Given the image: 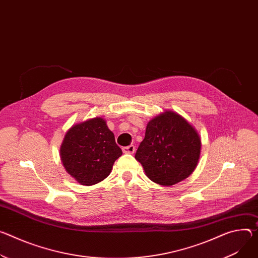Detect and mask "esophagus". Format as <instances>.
Instances as JSON below:
<instances>
[{
	"mask_svg": "<svg viewBox=\"0 0 258 258\" xmlns=\"http://www.w3.org/2000/svg\"><path fill=\"white\" fill-rule=\"evenodd\" d=\"M122 151H123V153L133 154V153L135 152V146H134V145H130V146L123 147V148H122Z\"/></svg>",
	"mask_w": 258,
	"mask_h": 258,
	"instance_id": "34e87169",
	"label": "esophagus"
}]
</instances>
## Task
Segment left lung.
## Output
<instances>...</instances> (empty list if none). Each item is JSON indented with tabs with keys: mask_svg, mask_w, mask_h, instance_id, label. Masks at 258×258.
Masks as SVG:
<instances>
[{
	"mask_svg": "<svg viewBox=\"0 0 258 258\" xmlns=\"http://www.w3.org/2000/svg\"><path fill=\"white\" fill-rule=\"evenodd\" d=\"M201 146L196 128L178 113L166 111L148 122L135 157L151 181L172 186L192 174Z\"/></svg>",
	"mask_w": 258,
	"mask_h": 258,
	"instance_id": "1",
	"label": "left lung"
}]
</instances>
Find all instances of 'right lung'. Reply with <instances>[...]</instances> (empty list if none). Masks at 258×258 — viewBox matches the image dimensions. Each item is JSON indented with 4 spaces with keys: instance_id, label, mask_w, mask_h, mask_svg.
Listing matches in <instances>:
<instances>
[{
    "instance_id": "1",
    "label": "right lung",
    "mask_w": 258,
    "mask_h": 258,
    "mask_svg": "<svg viewBox=\"0 0 258 258\" xmlns=\"http://www.w3.org/2000/svg\"><path fill=\"white\" fill-rule=\"evenodd\" d=\"M121 154L114 134L101 117L73 125L60 146V159L66 171L86 186L107 178Z\"/></svg>"
}]
</instances>
